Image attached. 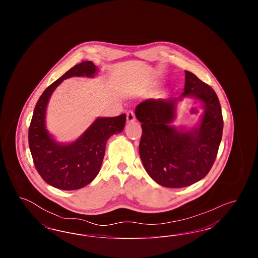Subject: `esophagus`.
Wrapping results in <instances>:
<instances>
[{
	"instance_id": "esophagus-1",
	"label": "esophagus",
	"mask_w": 258,
	"mask_h": 258,
	"mask_svg": "<svg viewBox=\"0 0 258 258\" xmlns=\"http://www.w3.org/2000/svg\"><path fill=\"white\" fill-rule=\"evenodd\" d=\"M135 121V115L134 111L130 110L126 112V122L133 123Z\"/></svg>"
}]
</instances>
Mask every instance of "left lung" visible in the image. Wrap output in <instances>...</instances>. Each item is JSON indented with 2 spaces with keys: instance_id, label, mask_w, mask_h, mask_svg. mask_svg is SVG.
<instances>
[{
  "instance_id": "1",
  "label": "left lung",
  "mask_w": 258,
  "mask_h": 258,
  "mask_svg": "<svg viewBox=\"0 0 258 258\" xmlns=\"http://www.w3.org/2000/svg\"><path fill=\"white\" fill-rule=\"evenodd\" d=\"M184 92L202 100L206 113L198 129L178 131L170 124L180 98L148 99L135 115L142 126L139 155L150 177L166 187H184L203 179L211 170L221 144L223 119L220 100L212 87L185 71Z\"/></svg>"
}]
</instances>
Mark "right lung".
Masks as SVG:
<instances>
[{
  "instance_id": "obj_1",
  "label": "right lung",
  "mask_w": 258,
  "mask_h": 258,
  "mask_svg": "<svg viewBox=\"0 0 258 258\" xmlns=\"http://www.w3.org/2000/svg\"><path fill=\"white\" fill-rule=\"evenodd\" d=\"M96 72L92 61L74 66L41 94L31 120L28 140L36 169L47 184L60 189L74 190L90 184L100 169L107 139L124 127L125 114L98 118L84 135L69 145L57 144L46 131L45 109L56 87L69 77L93 76Z\"/></svg>"
}]
</instances>
